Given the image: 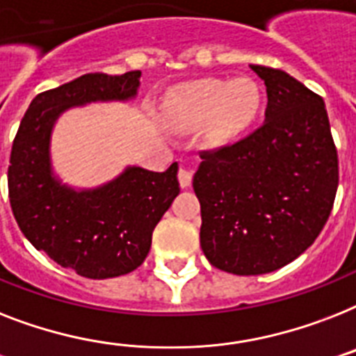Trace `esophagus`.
Wrapping results in <instances>:
<instances>
[{"instance_id": "34e87169", "label": "esophagus", "mask_w": 356, "mask_h": 356, "mask_svg": "<svg viewBox=\"0 0 356 356\" xmlns=\"http://www.w3.org/2000/svg\"><path fill=\"white\" fill-rule=\"evenodd\" d=\"M177 179H179V184H181V188H188L190 184H192V172H190L188 168H179Z\"/></svg>"}]
</instances>
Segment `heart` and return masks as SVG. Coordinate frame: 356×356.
Wrapping results in <instances>:
<instances>
[{
  "label": "heart",
  "instance_id": "1",
  "mask_svg": "<svg viewBox=\"0 0 356 356\" xmlns=\"http://www.w3.org/2000/svg\"><path fill=\"white\" fill-rule=\"evenodd\" d=\"M261 109V91L252 78L197 80L179 86L164 104V113L177 128L207 124L212 143H227L250 128Z\"/></svg>",
  "mask_w": 356,
  "mask_h": 356
}]
</instances>
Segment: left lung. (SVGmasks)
Returning <instances> with one entry per match:
<instances>
[{
	"instance_id": "left-lung-1",
	"label": "left lung",
	"mask_w": 356,
	"mask_h": 356,
	"mask_svg": "<svg viewBox=\"0 0 356 356\" xmlns=\"http://www.w3.org/2000/svg\"><path fill=\"white\" fill-rule=\"evenodd\" d=\"M267 86L265 122L201 152L193 175L201 248L238 276L278 270L322 232L338 188V155L322 97L285 71L250 65Z\"/></svg>"
}]
</instances>
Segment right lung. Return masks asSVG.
<instances>
[{"instance_id":"1","label":"right lung","mask_w":356,"mask_h":356,"mask_svg":"<svg viewBox=\"0 0 356 356\" xmlns=\"http://www.w3.org/2000/svg\"><path fill=\"white\" fill-rule=\"evenodd\" d=\"M140 71L89 73L34 98L22 118L8 166V199L19 230L36 250L91 280L122 276L146 259L153 228L179 193L177 163L166 172L129 166L93 190H74L54 177L49 143L65 109L129 100Z\"/></svg>"}]
</instances>
